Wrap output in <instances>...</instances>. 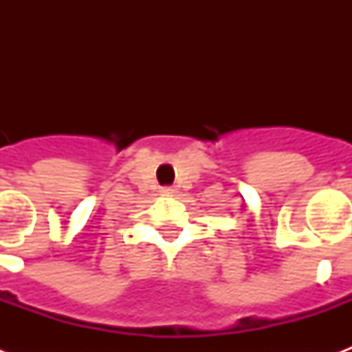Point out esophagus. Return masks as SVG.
Returning a JSON list of instances; mask_svg holds the SVG:
<instances>
[{"label":"esophagus","mask_w":352,"mask_h":352,"mask_svg":"<svg viewBox=\"0 0 352 352\" xmlns=\"http://www.w3.org/2000/svg\"><path fill=\"white\" fill-rule=\"evenodd\" d=\"M175 193H177V190L171 186H166L160 190V195H166V197H171V195H175Z\"/></svg>","instance_id":"obj_1"}]
</instances>
